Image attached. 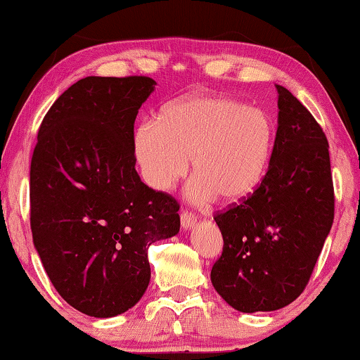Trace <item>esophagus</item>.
<instances>
[{"instance_id":"esophagus-1","label":"esophagus","mask_w":360,"mask_h":360,"mask_svg":"<svg viewBox=\"0 0 360 360\" xmlns=\"http://www.w3.org/2000/svg\"><path fill=\"white\" fill-rule=\"evenodd\" d=\"M195 224V218H194V214H191V213H187V212H182L181 213V226H182V229H191L192 226H194Z\"/></svg>"}]
</instances>
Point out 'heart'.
I'll use <instances>...</instances> for the list:
<instances>
[{
  "label": "heart",
  "instance_id": "obj_1",
  "mask_svg": "<svg viewBox=\"0 0 360 360\" xmlns=\"http://www.w3.org/2000/svg\"><path fill=\"white\" fill-rule=\"evenodd\" d=\"M275 141L276 122L265 108L223 95H192L163 106L157 124L139 126L134 153L153 189L168 191L191 158V200L207 203L218 195L231 203L260 186Z\"/></svg>",
  "mask_w": 360,
  "mask_h": 360
}]
</instances>
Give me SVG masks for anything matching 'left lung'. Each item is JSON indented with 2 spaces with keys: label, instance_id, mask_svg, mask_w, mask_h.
<instances>
[{
  "label": "left lung",
  "instance_id": "obj_1",
  "mask_svg": "<svg viewBox=\"0 0 360 360\" xmlns=\"http://www.w3.org/2000/svg\"><path fill=\"white\" fill-rule=\"evenodd\" d=\"M278 90V129L260 186L214 217L223 254L213 288L239 312H271L307 286L335 218L328 141L288 89Z\"/></svg>",
  "mask_w": 360,
  "mask_h": 360
}]
</instances>
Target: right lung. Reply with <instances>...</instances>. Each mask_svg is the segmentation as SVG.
<instances>
[{"instance_id":"add662e5","label":"right lung","mask_w":360,"mask_h":360,"mask_svg":"<svg viewBox=\"0 0 360 360\" xmlns=\"http://www.w3.org/2000/svg\"><path fill=\"white\" fill-rule=\"evenodd\" d=\"M143 76L80 79L43 117L30 163L34 245L60 296L116 317L150 283L148 248L179 233V205L136 171L134 121L155 90Z\"/></svg>"}]
</instances>
